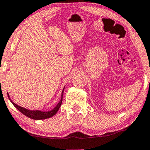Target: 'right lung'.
<instances>
[{
	"label": "right lung",
	"mask_w": 150,
	"mask_h": 150,
	"mask_svg": "<svg viewBox=\"0 0 150 150\" xmlns=\"http://www.w3.org/2000/svg\"><path fill=\"white\" fill-rule=\"evenodd\" d=\"M64 88H65V87H64ZM64 88H63V91H62V97L60 101L59 102V103L55 106V107L53 108V109L52 110H50V111H40V110H30L26 109V108L20 107V106L17 105L16 104H15L14 102L12 101V100L9 98V95L8 94V93H7V96H8L10 102L13 104V105H14V107L23 115H26V116L30 117V118L34 119V120H43V119L50 118V117L54 116L58 111V110L59 109L62 103V98H63Z\"/></svg>",
	"instance_id": "right-lung-1"
}]
</instances>
